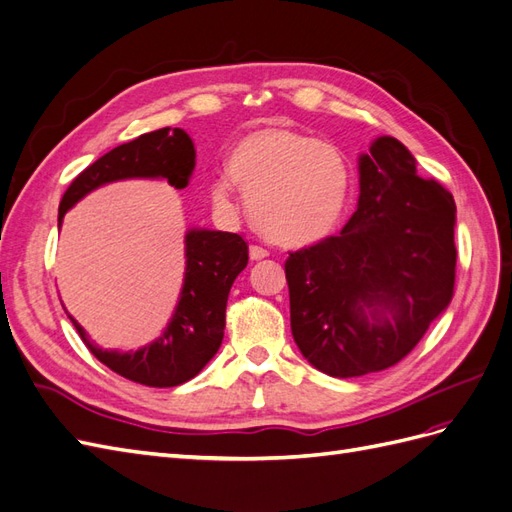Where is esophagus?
<instances>
[{
    "instance_id": "34e87169",
    "label": "esophagus",
    "mask_w": 512,
    "mask_h": 512,
    "mask_svg": "<svg viewBox=\"0 0 512 512\" xmlns=\"http://www.w3.org/2000/svg\"><path fill=\"white\" fill-rule=\"evenodd\" d=\"M267 256H269V252L262 245H250V258L252 260H262V258H267Z\"/></svg>"
}]
</instances>
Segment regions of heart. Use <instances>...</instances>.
<instances>
[{
	"mask_svg": "<svg viewBox=\"0 0 512 512\" xmlns=\"http://www.w3.org/2000/svg\"><path fill=\"white\" fill-rule=\"evenodd\" d=\"M226 173L247 198L256 228L286 247L329 237L344 218L352 188V168L342 149L277 126L241 136L226 160ZM229 182L220 177L209 190L222 211L235 209Z\"/></svg>",
	"mask_w": 512,
	"mask_h": 512,
	"instance_id": "1",
	"label": "heart"
}]
</instances>
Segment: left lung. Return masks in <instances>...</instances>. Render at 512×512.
<instances>
[{"label":"left lung","mask_w":512,"mask_h":512,"mask_svg":"<svg viewBox=\"0 0 512 512\" xmlns=\"http://www.w3.org/2000/svg\"><path fill=\"white\" fill-rule=\"evenodd\" d=\"M359 207L337 237L290 252V329L333 378L399 363L453 299L455 200L380 136L359 158Z\"/></svg>","instance_id":"8db88e82"}]
</instances>
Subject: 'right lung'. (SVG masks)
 <instances>
[{"label":"right lung","mask_w":512,"mask_h":512,"mask_svg":"<svg viewBox=\"0 0 512 512\" xmlns=\"http://www.w3.org/2000/svg\"><path fill=\"white\" fill-rule=\"evenodd\" d=\"M196 166L192 138L181 128L141 134L111 149L76 177L59 203V226L70 207L121 179H166L177 190L190 183ZM247 267V243L235 232L192 228L185 235V277L175 314L156 342L136 352L102 350L89 342L70 314L89 352L115 374L145 386H177L192 380L220 350L226 327V303L232 282Z\"/></svg>","instance_id":"1"}]
</instances>
